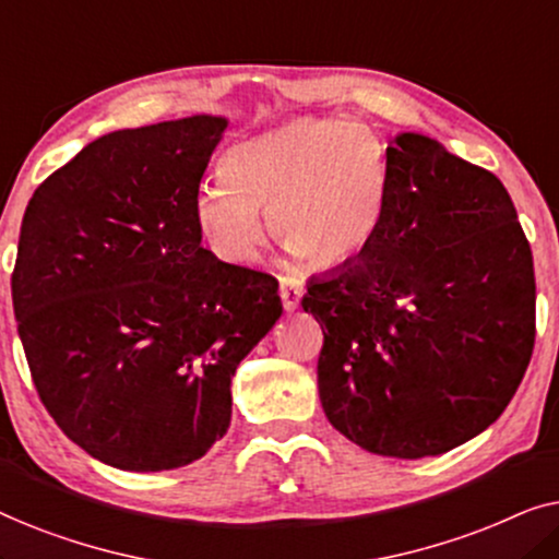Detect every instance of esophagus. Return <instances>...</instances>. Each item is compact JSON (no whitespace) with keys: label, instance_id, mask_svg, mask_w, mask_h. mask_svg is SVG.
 I'll use <instances>...</instances> for the list:
<instances>
[{"label":"esophagus","instance_id":"obj_1","mask_svg":"<svg viewBox=\"0 0 559 559\" xmlns=\"http://www.w3.org/2000/svg\"><path fill=\"white\" fill-rule=\"evenodd\" d=\"M302 295H305L302 282L295 280V277H287V274H282V277H280V297H282V305H285V310L300 308Z\"/></svg>","mask_w":559,"mask_h":559}]
</instances>
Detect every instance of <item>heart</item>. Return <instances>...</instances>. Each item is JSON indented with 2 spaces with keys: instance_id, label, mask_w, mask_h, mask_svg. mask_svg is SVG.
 I'll return each mask as SVG.
<instances>
[{
  "instance_id": "b5f03b06",
  "label": "heart",
  "mask_w": 559,
  "mask_h": 559,
  "mask_svg": "<svg viewBox=\"0 0 559 559\" xmlns=\"http://www.w3.org/2000/svg\"><path fill=\"white\" fill-rule=\"evenodd\" d=\"M218 186L195 193L203 239L226 262H249L264 221L282 247L312 270L335 272L361 259L384 226L389 170L369 127L305 117L234 144Z\"/></svg>"
}]
</instances>
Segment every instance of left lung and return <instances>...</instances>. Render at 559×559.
Returning a JSON list of instances; mask_svg holds the SVG:
<instances>
[{
    "label": "left lung",
    "mask_w": 559,
    "mask_h": 559,
    "mask_svg": "<svg viewBox=\"0 0 559 559\" xmlns=\"http://www.w3.org/2000/svg\"><path fill=\"white\" fill-rule=\"evenodd\" d=\"M384 226L302 297L335 430L389 457L448 453L501 417L534 348V262L503 182L430 136L386 147Z\"/></svg>",
    "instance_id": "obj_1"
}]
</instances>
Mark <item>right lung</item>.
Returning <instances> with one entry per match:
<instances>
[{"mask_svg":"<svg viewBox=\"0 0 559 559\" xmlns=\"http://www.w3.org/2000/svg\"><path fill=\"white\" fill-rule=\"evenodd\" d=\"M226 119L98 136L27 203L12 305L33 384L75 445L121 471L198 461L231 423L236 366L280 282L201 247L195 193Z\"/></svg>","mask_w":559,"mask_h":559,"instance_id":"1","label":"right lung"}]
</instances>
